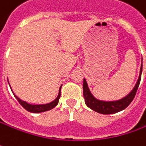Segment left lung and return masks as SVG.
Masks as SVG:
<instances>
[{
	"instance_id": "obj_1",
	"label": "left lung",
	"mask_w": 146,
	"mask_h": 146,
	"mask_svg": "<svg viewBox=\"0 0 146 146\" xmlns=\"http://www.w3.org/2000/svg\"><path fill=\"white\" fill-rule=\"evenodd\" d=\"M141 73H142V64L141 68V72L138 81L136 82L135 87L133 90L123 99L119 100L117 101H110V102H105V101H100L93 97L91 92L88 89V86L86 84V80H83V96L85 98V103L90 109L92 110L96 111L97 113H102V114H112L115 113L119 111L123 110L128 105H130L131 102L133 100V99L136 96L137 89L140 85L141 78Z\"/></svg>"
}]
</instances>
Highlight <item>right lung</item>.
<instances>
[{"label":"right lung","mask_w":146,"mask_h":146,"mask_svg":"<svg viewBox=\"0 0 146 146\" xmlns=\"http://www.w3.org/2000/svg\"><path fill=\"white\" fill-rule=\"evenodd\" d=\"M60 90L61 86L60 88V92H59V95L57 96V98L54 100V101L46 104V105H29L27 102L25 101H23L20 99H19L16 96H15L16 99L18 100V101L19 102V104L22 105L23 107L26 110L29 111L31 113H41V112H45V111L50 110L51 109L54 108L56 105H58V102H59V99L60 98Z\"/></svg>","instance_id":"1"}]
</instances>
